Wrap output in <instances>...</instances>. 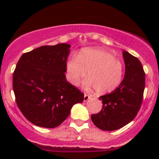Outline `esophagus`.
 Returning a JSON list of instances; mask_svg holds the SVG:
<instances>
[{"label": "esophagus", "mask_w": 159, "mask_h": 159, "mask_svg": "<svg viewBox=\"0 0 159 159\" xmlns=\"http://www.w3.org/2000/svg\"><path fill=\"white\" fill-rule=\"evenodd\" d=\"M92 97L91 95H88V94H84V102H87L88 100H89V98H91Z\"/></svg>", "instance_id": "1"}]
</instances>
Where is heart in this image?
Segmentation results:
<instances>
[{"mask_svg":"<svg viewBox=\"0 0 159 159\" xmlns=\"http://www.w3.org/2000/svg\"><path fill=\"white\" fill-rule=\"evenodd\" d=\"M67 78L71 84L86 78L82 86L86 89H95L98 94L109 93L116 89L122 81L123 65L113 54L100 48H88L80 51L78 57L67 61Z\"/></svg>","mask_w":159,"mask_h":159,"instance_id":"heart-1","label":"heart"}]
</instances>
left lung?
Returning <instances> with one entry per match:
<instances>
[{"instance_id":"left-lung-1","label":"left lung","mask_w":159,"mask_h":159,"mask_svg":"<svg viewBox=\"0 0 159 159\" xmlns=\"http://www.w3.org/2000/svg\"><path fill=\"white\" fill-rule=\"evenodd\" d=\"M125 65L123 81L110 94L101 96L102 109L91 115L94 125L103 131H115L131 122L141 108L145 90V74L140 61L122 51Z\"/></svg>"}]
</instances>
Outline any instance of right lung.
Returning a JSON list of instances; mask_svg holds the SVG:
<instances>
[{
    "mask_svg": "<svg viewBox=\"0 0 159 159\" xmlns=\"http://www.w3.org/2000/svg\"><path fill=\"white\" fill-rule=\"evenodd\" d=\"M70 45L41 46L25 53L14 75L16 102L24 116L37 126L53 129L69 115L84 94L67 81L65 73Z\"/></svg>",
    "mask_w": 159,
    "mask_h": 159,
    "instance_id": "obj_1",
    "label": "right lung"
}]
</instances>
